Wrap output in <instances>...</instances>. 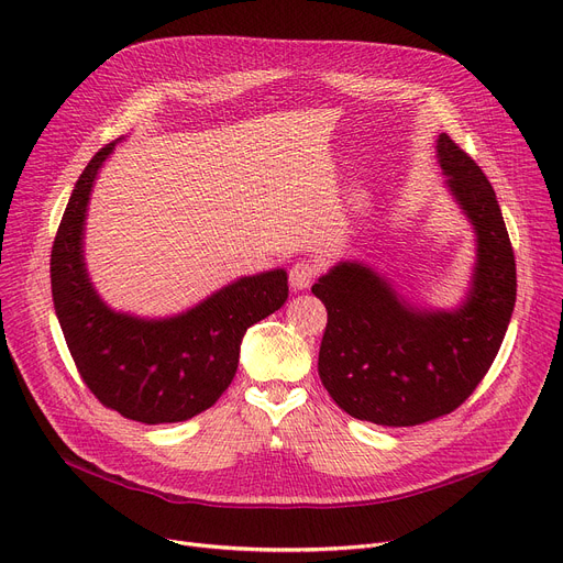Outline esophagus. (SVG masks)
I'll return each instance as SVG.
<instances>
[{"label":"esophagus","mask_w":563,"mask_h":563,"mask_svg":"<svg viewBox=\"0 0 563 563\" xmlns=\"http://www.w3.org/2000/svg\"><path fill=\"white\" fill-rule=\"evenodd\" d=\"M321 264L312 257H301L291 264L289 269V285L294 289H306L312 285V280L319 276Z\"/></svg>","instance_id":"obj_1"}]
</instances>
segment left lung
I'll use <instances>...</instances> for the list:
<instances>
[{"mask_svg":"<svg viewBox=\"0 0 563 563\" xmlns=\"http://www.w3.org/2000/svg\"><path fill=\"white\" fill-rule=\"evenodd\" d=\"M435 147L477 232L465 303L416 310L358 262H342L312 285L329 312L319 346L323 388L351 418L380 427H416L456 410L490 369L516 306V257L488 177L448 134Z\"/></svg>","mask_w":563,"mask_h":563,"instance_id":"left-lung-1","label":"left lung"}]
</instances>
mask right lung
Segmentation results:
<instances>
[{
    "mask_svg": "<svg viewBox=\"0 0 563 563\" xmlns=\"http://www.w3.org/2000/svg\"><path fill=\"white\" fill-rule=\"evenodd\" d=\"M113 145L88 162L58 223L49 260L54 310L81 380L102 406L143 424L183 422L225 393L246 329L287 301V274L240 278L162 321L109 310L86 276L81 234L93 180Z\"/></svg>",
    "mask_w": 563,
    "mask_h": 563,
    "instance_id": "obj_1",
    "label": "right lung"
}]
</instances>
